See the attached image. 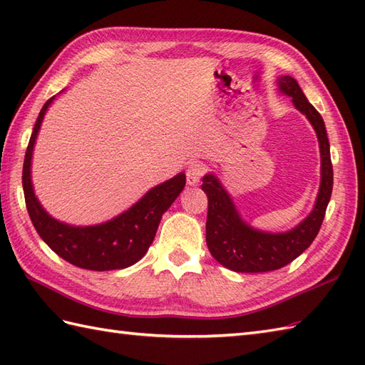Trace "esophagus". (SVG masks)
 <instances>
[{
    "instance_id": "34e87169",
    "label": "esophagus",
    "mask_w": 365,
    "mask_h": 365,
    "mask_svg": "<svg viewBox=\"0 0 365 365\" xmlns=\"http://www.w3.org/2000/svg\"><path fill=\"white\" fill-rule=\"evenodd\" d=\"M205 173V166L202 163H191L187 169V183L190 187H195V185L199 183L200 177Z\"/></svg>"
}]
</instances>
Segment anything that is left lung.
<instances>
[{"instance_id": "1", "label": "left lung", "mask_w": 365, "mask_h": 365, "mask_svg": "<svg viewBox=\"0 0 365 365\" xmlns=\"http://www.w3.org/2000/svg\"><path fill=\"white\" fill-rule=\"evenodd\" d=\"M277 88L281 94L292 97L294 108L306 115L315 130L322 158L320 190L312 212L298 226L287 232H265L252 227L242 218L218 177L204 175L202 190L208 197L205 226L208 251L222 267L237 273H267L279 269L304 252L319 234L332 192L329 141L323 118L309 103L299 84L290 75L279 76Z\"/></svg>"}]
</instances>
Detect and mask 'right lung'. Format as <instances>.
Listing matches in <instances>:
<instances>
[{"label": "right lung", "mask_w": 365, "mask_h": 365, "mask_svg": "<svg viewBox=\"0 0 365 365\" xmlns=\"http://www.w3.org/2000/svg\"><path fill=\"white\" fill-rule=\"evenodd\" d=\"M54 98L56 96H53L38 113L23 163V191H25V202L33 226L43 242L51 247V251L75 267L110 271L135 265L149 250L163 213L180 195L187 177L185 173L174 175L147 191L128 210L94 226H72L53 218L38 202L34 192L33 180H31V161H33L36 139L45 113Z\"/></svg>", "instance_id": "right-lung-1"}]
</instances>
